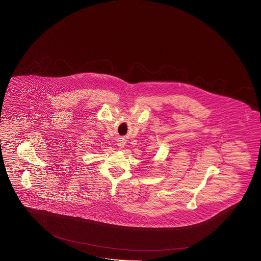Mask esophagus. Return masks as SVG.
Masks as SVG:
<instances>
[{
	"mask_svg": "<svg viewBox=\"0 0 261 261\" xmlns=\"http://www.w3.org/2000/svg\"><path fill=\"white\" fill-rule=\"evenodd\" d=\"M118 145H119L120 148H122V147H123L125 144H124V142H123L122 140H119V142H118Z\"/></svg>",
	"mask_w": 261,
	"mask_h": 261,
	"instance_id": "34e87169",
	"label": "esophagus"
}]
</instances>
